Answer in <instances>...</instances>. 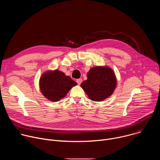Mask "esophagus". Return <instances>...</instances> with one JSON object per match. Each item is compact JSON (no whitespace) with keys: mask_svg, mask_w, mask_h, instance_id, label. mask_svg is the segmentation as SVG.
<instances>
[{"mask_svg":"<svg viewBox=\"0 0 160 160\" xmlns=\"http://www.w3.org/2000/svg\"><path fill=\"white\" fill-rule=\"evenodd\" d=\"M77 82L78 85H80V84H81V83L82 82V78L77 79Z\"/></svg>","mask_w":160,"mask_h":160,"instance_id":"obj_1","label":"esophagus"}]
</instances>
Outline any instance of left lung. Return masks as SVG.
<instances>
[{"instance_id":"8db88e82","label":"left lung","mask_w":160,"mask_h":160,"mask_svg":"<svg viewBox=\"0 0 160 160\" xmlns=\"http://www.w3.org/2000/svg\"><path fill=\"white\" fill-rule=\"evenodd\" d=\"M117 83V77L112 68L98 66L90 68L87 73V79L80 85L90 100L99 102L113 94Z\"/></svg>"}]
</instances>
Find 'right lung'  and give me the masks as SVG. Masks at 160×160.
Segmentation results:
<instances>
[{
  "label": "right lung",
  "instance_id": "right-lung-1",
  "mask_svg": "<svg viewBox=\"0 0 160 160\" xmlns=\"http://www.w3.org/2000/svg\"><path fill=\"white\" fill-rule=\"evenodd\" d=\"M77 83L58 70L43 73L39 80L41 93L48 100L56 102L62 99Z\"/></svg>",
  "mask_w": 160,
  "mask_h": 160
}]
</instances>
